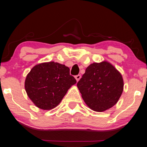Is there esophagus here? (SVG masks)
Returning <instances> with one entry per match:
<instances>
[{
  "instance_id": "1",
  "label": "esophagus",
  "mask_w": 147,
  "mask_h": 147,
  "mask_svg": "<svg viewBox=\"0 0 147 147\" xmlns=\"http://www.w3.org/2000/svg\"><path fill=\"white\" fill-rule=\"evenodd\" d=\"M75 78L76 80V81L78 82L80 80V79L81 78V75H80V74H78V75L75 76Z\"/></svg>"
}]
</instances>
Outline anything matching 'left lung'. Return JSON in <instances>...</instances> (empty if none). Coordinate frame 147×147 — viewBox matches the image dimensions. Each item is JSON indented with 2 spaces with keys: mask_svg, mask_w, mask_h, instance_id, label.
<instances>
[{
  "mask_svg": "<svg viewBox=\"0 0 147 147\" xmlns=\"http://www.w3.org/2000/svg\"><path fill=\"white\" fill-rule=\"evenodd\" d=\"M123 86L121 73L107 61L89 65L77 83L86 104L98 112L106 111L117 102Z\"/></svg>",
  "mask_w": 147,
  "mask_h": 147,
  "instance_id": "1",
  "label": "left lung"
}]
</instances>
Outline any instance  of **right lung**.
I'll use <instances>...</instances> for the list:
<instances>
[{"mask_svg":"<svg viewBox=\"0 0 147 147\" xmlns=\"http://www.w3.org/2000/svg\"><path fill=\"white\" fill-rule=\"evenodd\" d=\"M76 83L69 67L50 61L34 66L26 76L24 87L35 105L49 110L58 105L68 89Z\"/></svg>","mask_w":147,"mask_h":147,"instance_id":"right-lung-1","label":"right lung"}]
</instances>
